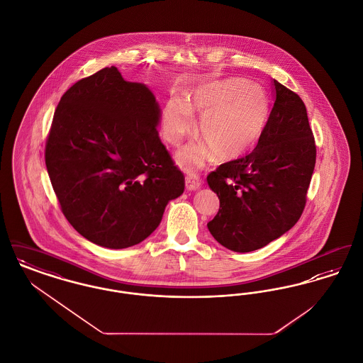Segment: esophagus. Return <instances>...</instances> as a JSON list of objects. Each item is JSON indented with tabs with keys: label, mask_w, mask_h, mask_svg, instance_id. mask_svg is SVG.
I'll return each instance as SVG.
<instances>
[{
	"label": "esophagus",
	"mask_w": 363,
	"mask_h": 363,
	"mask_svg": "<svg viewBox=\"0 0 363 363\" xmlns=\"http://www.w3.org/2000/svg\"><path fill=\"white\" fill-rule=\"evenodd\" d=\"M185 185L188 190H199L201 186V179L196 174H189L185 178Z\"/></svg>",
	"instance_id": "obj_1"
}]
</instances>
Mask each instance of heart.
Instances as JSON below:
<instances>
[{"mask_svg": "<svg viewBox=\"0 0 363 363\" xmlns=\"http://www.w3.org/2000/svg\"><path fill=\"white\" fill-rule=\"evenodd\" d=\"M268 113V96L259 84L225 77L190 88L185 99L170 98L162 113L160 130L166 143L179 145L193 130V116H200L196 133L203 141L177 154L184 170L196 172L215 155L225 162L249 151L261 136Z\"/></svg>", "mask_w": 363, "mask_h": 363, "instance_id": "obj_1", "label": "heart"}]
</instances>
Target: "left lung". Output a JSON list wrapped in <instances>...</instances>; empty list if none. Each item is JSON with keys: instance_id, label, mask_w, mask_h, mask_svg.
I'll list each match as a JSON object with an SVG mask.
<instances>
[{"instance_id": "left-lung-1", "label": "left lung", "mask_w": 363, "mask_h": 363, "mask_svg": "<svg viewBox=\"0 0 363 363\" xmlns=\"http://www.w3.org/2000/svg\"><path fill=\"white\" fill-rule=\"evenodd\" d=\"M272 89L275 102L256 148L207 177L220 201L208 230L238 253L264 247L298 222L315 164L305 104L275 79Z\"/></svg>"}]
</instances>
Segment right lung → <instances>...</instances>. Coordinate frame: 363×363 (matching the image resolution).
<instances>
[{
  "mask_svg": "<svg viewBox=\"0 0 363 363\" xmlns=\"http://www.w3.org/2000/svg\"><path fill=\"white\" fill-rule=\"evenodd\" d=\"M160 107L116 67L79 80L52 117L45 160L62 213L84 238L123 249L150 237L185 177L162 144Z\"/></svg>",
  "mask_w": 363,
  "mask_h": 363,
  "instance_id": "obj_1",
  "label": "right lung"
}]
</instances>
